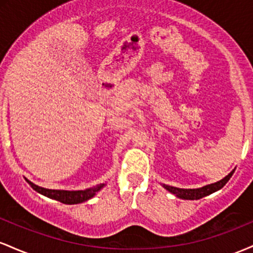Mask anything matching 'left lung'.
<instances>
[{
	"label": "left lung",
	"instance_id": "1",
	"mask_svg": "<svg viewBox=\"0 0 253 253\" xmlns=\"http://www.w3.org/2000/svg\"><path fill=\"white\" fill-rule=\"evenodd\" d=\"M234 170L231 171L225 178L220 179L219 182L211 183V184L205 185L202 188H197V189H182V188H176V187H171V185H165L163 184V187L167 189L168 191H170L171 194L176 195L177 197L183 200H199L202 199V197L210 195L211 193H215L216 190L221 189L223 185L228 182V179L231 178L232 175H233Z\"/></svg>",
	"mask_w": 253,
	"mask_h": 253
}]
</instances>
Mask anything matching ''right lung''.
Listing matches in <instances>:
<instances>
[{"mask_svg":"<svg viewBox=\"0 0 253 253\" xmlns=\"http://www.w3.org/2000/svg\"><path fill=\"white\" fill-rule=\"evenodd\" d=\"M26 182L33 188L34 190L38 191L39 194H42L43 196H47L50 199L57 200V201L65 203V205H76V203H82L88 201L89 199L94 197L96 195L97 191H100L104 187V183L102 184H98L96 187L88 188V189L84 190H56V189H46V188H42L39 185L34 184L31 181H28L27 178H25Z\"/></svg>","mask_w":253,"mask_h":253,"instance_id":"add662e5","label":"right lung"}]
</instances>
